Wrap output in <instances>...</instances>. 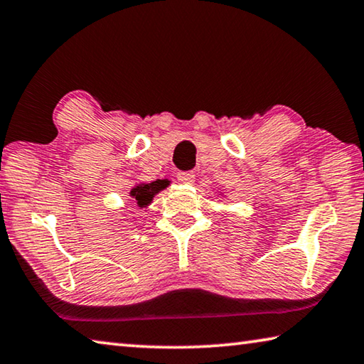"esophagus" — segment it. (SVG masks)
Wrapping results in <instances>:
<instances>
[{
    "instance_id": "esophagus-1",
    "label": "esophagus",
    "mask_w": 364,
    "mask_h": 364,
    "mask_svg": "<svg viewBox=\"0 0 364 364\" xmlns=\"http://www.w3.org/2000/svg\"><path fill=\"white\" fill-rule=\"evenodd\" d=\"M176 178H178V181L183 184H193L196 181L194 171H178Z\"/></svg>"
}]
</instances>
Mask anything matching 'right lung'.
Segmentation results:
<instances>
[{
  "mask_svg": "<svg viewBox=\"0 0 364 364\" xmlns=\"http://www.w3.org/2000/svg\"><path fill=\"white\" fill-rule=\"evenodd\" d=\"M168 181L167 180H159V181H152L149 184H139L134 189H132V196L134 197V200L138 202L139 207H144L149 204L152 200V197L156 196L159 191H162L167 188Z\"/></svg>",
  "mask_w": 364,
  "mask_h": 364,
  "instance_id": "right-lung-1",
  "label": "right lung"
}]
</instances>
